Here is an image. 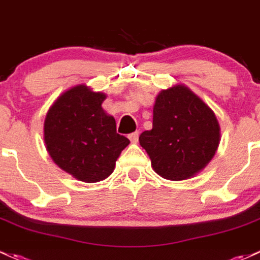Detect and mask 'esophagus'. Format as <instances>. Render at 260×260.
I'll list each match as a JSON object with an SVG mask.
<instances>
[{
	"label": "esophagus",
	"instance_id": "1",
	"mask_svg": "<svg viewBox=\"0 0 260 260\" xmlns=\"http://www.w3.org/2000/svg\"><path fill=\"white\" fill-rule=\"evenodd\" d=\"M138 137H139L138 131H136V132L128 135V138H129V141L132 142V143H137V142H138Z\"/></svg>",
	"mask_w": 260,
	"mask_h": 260
}]
</instances>
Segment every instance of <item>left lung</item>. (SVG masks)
<instances>
[{
  "instance_id": "obj_1",
  "label": "left lung",
  "mask_w": 260,
  "mask_h": 260,
  "mask_svg": "<svg viewBox=\"0 0 260 260\" xmlns=\"http://www.w3.org/2000/svg\"><path fill=\"white\" fill-rule=\"evenodd\" d=\"M219 124L211 108L182 84L161 90L153 107V128L139 136L158 175L179 181L193 178L212 160Z\"/></svg>"
}]
</instances>
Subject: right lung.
Masks as SVG:
<instances>
[{
	"label": "right lung",
	"instance_id": "right-lung-1",
	"mask_svg": "<svg viewBox=\"0 0 260 260\" xmlns=\"http://www.w3.org/2000/svg\"><path fill=\"white\" fill-rule=\"evenodd\" d=\"M105 100L104 92L76 85L62 92L45 116L44 142L50 158L80 181L108 178L129 144L117 133L115 118L102 108Z\"/></svg>",
	"mask_w": 260,
	"mask_h": 260
}]
</instances>
